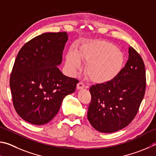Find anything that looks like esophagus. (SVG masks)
<instances>
[{
  "label": "esophagus",
  "mask_w": 156,
  "mask_h": 156,
  "mask_svg": "<svg viewBox=\"0 0 156 156\" xmlns=\"http://www.w3.org/2000/svg\"><path fill=\"white\" fill-rule=\"evenodd\" d=\"M83 88H85V83H84L83 81H80V82L77 83V86H76V88L80 90V89H82Z\"/></svg>",
  "instance_id": "esophagus-1"
}]
</instances>
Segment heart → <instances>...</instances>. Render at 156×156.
Masks as SVG:
<instances>
[{"mask_svg":"<svg viewBox=\"0 0 156 156\" xmlns=\"http://www.w3.org/2000/svg\"><path fill=\"white\" fill-rule=\"evenodd\" d=\"M80 58L88 63L86 73L91 80L104 82L110 80L119 73L124 57L122 52L113 44L99 42L84 46L78 54L73 49L68 51L66 64L72 72H76L81 68Z\"/></svg>","mask_w":156,"mask_h":156,"instance_id":"1","label":"heart"}]
</instances>
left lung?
I'll return each mask as SVG.
<instances>
[{
    "instance_id": "obj_1",
    "label": "left lung",
    "mask_w": 156,
    "mask_h": 156,
    "mask_svg": "<svg viewBox=\"0 0 156 156\" xmlns=\"http://www.w3.org/2000/svg\"><path fill=\"white\" fill-rule=\"evenodd\" d=\"M129 59L110 81L92 85L88 119L95 129L112 133L127 127L137 114L146 90L145 66L137 51L129 47Z\"/></svg>"
}]
</instances>
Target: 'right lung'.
Listing matches in <instances>:
<instances>
[{
	"label": "right lung",
	"instance_id": "add662e5",
	"mask_svg": "<svg viewBox=\"0 0 156 156\" xmlns=\"http://www.w3.org/2000/svg\"><path fill=\"white\" fill-rule=\"evenodd\" d=\"M66 32L45 33L27 42L19 51L10 75L13 105L24 121L40 125L51 121L63 99L76 89L79 80L63 75Z\"/></svg>",
	"mask_w": 156,
	"mask_h": 156
}]
</instances>
